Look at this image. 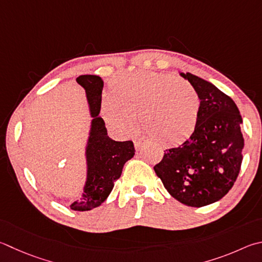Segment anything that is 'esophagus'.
I'll return each instance as SVG.
<instances>
[{
	"instance_id": "esophagus-1",
	"label": "esophagus",
	"mask_w": 262,
	"mask_h": 262,
	"mask_svg": "<svg viewBox=\"0 0 262 262\" xmlns=\"http://www.w3.org/2000/svg\"><path fill=\"white\" fill-rule=\"evenodd\" d=\"M145 143H146V141L143 140V139H136V140L134 141V145H135V147H136L137 150H140L141 147L143 146Z\"/></svg>"
}]
</instances>
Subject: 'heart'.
I'll return each mask as SVG.
<instances>
[{"label": "heart", "mask_w": 262, "mask_h": 262, "mask_svg": "<svg viewBox=\"0 0 262 262\" xmlns=\"http://www.w3.org/2000/svg\"><path fill=\"white\" fill-rule=\"evenodd\" d=\"M110 93L102 113L121 134L135 130L137 118L147 134L165 144H179L196 130L201 96L191 83L172 74L154 71L123 74L112 82Z\"/></svg>", "instance_id": "1"}]
</instances>
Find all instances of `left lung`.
<instances>
[{
  "mask_svg": "<svg viewBox=\"0 0 262 262\" xmlns=\"http://www.w3.org/2000/svg\"><path fill=\"white\" fill-rule=\"evenodd\" d=\"M202 99L198 125L190 139L166 149L154 169L170 196L202 207L226 196L241 170L243 119L235 102L215 85L191 73H180Z\"/></svg>",
  "mask_w": 262,
  "mask_h": 262,
  "instance_id": "8db88e82",
  "label": "left lung"
}]
</instances>
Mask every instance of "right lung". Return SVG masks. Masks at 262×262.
Wrapping results in <instances>:
<instances>
[{
    "label": "right lung",
    "mask_w": 262,
    "mask_h": 262,
    "mask_svg": "<svg viewBox=\"0 0 262 262\" xmlns=\"http://www.w3.org/2000/svg\"><path fill=\"white\" fill-rule=\"evenodd\" d=\"M77 82L85 90L90 115L93 117L85 158L87 181L82 196L71 208L74 211H90L105 201L120 178L123 165L135 155L132 141L117 142L107 136V130L101 117L102 90L104 82L97 75H80Z\"/></svg>",
    "instance_id": "obj_1"
}]
</instances>
